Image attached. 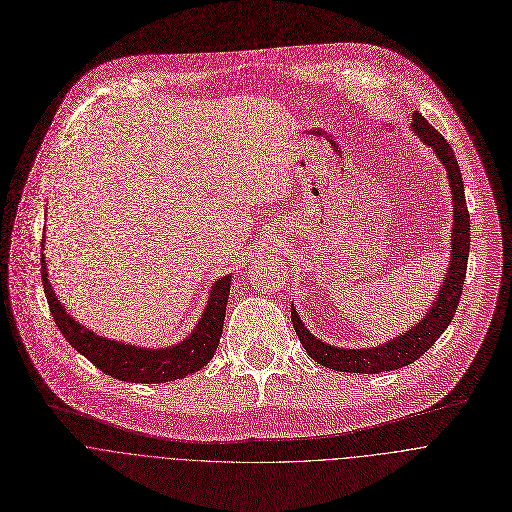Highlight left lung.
Returning a JSON list of instances; mask_svg holds the SVG:
<instances>
[{
  "instance_id": "obj_1",
  "label": "left lung",
  "mask_w": 512,
  "mask_h": 512,
  "mask_svg": "<svg viewBox=\"0 0 512 512\" xmlns=\"http://www.w3.org/2000/svg\"><path fill=\"white\" fill-rule=\"evenodd\" d=\"M412 130L418 134V138L434 150V154L440 158L442 166L446 168L448 185L452 193V255L448 263V273L442 279V287L438 297L432 301V307L428 313L406 333L398 335L390 342L376 346V348H335L331 344H323L321 339L309 333V329L299 319L295 307L291 305V321L295 327V333L303 350L321 366L335 370V372H350V374H382L390 370L404 368L408 364H414L424 352L434 346L436 339L442 335V331L452 321L458 299L462 293L464 277H466V263H468V251H470V215L466 209V197H464V183L460 175V166L454 156V150L446 142V138L416 110L412 114Z\"/></svg>"
}]
</instances>
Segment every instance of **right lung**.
I'll list each match as a JSON object with an SVG mask.
<instances>
[{"mask_svg":"<svg viewBox=\"0 0 512 512\" xmlns=\"http://www.w3.org/2000/svg\"><path fill=\"white\" fill-rule=\"evenodd\" d=\"M42 285L58 329L78 354H82L98 370L116 380L132 384H162L199 372L215 356L225 323L231 275H225L213 283L207 307L191 335L185 337L181 344L156 350L128 346L124 342H116V339L96 335L94 331L80 325L74 317H70L48 281L44 255Z\"/></svg>","mask_w":512,"mask_h":512,"instance_id":"right-lung-1","label":"right lung"}]
</instances>
